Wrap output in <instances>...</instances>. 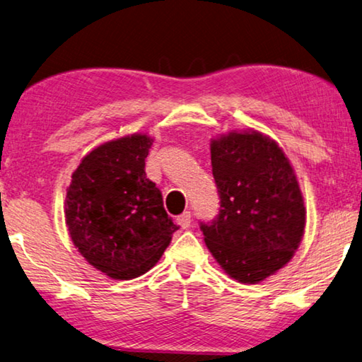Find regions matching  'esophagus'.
I'll list each match as a JSON object with an SVG mask.
<instances>
[{"label": "esophagus", "instance_id": "obj_1", "mask_svg": "<svg viewBox=\"0 0 362 362\" xmlns=\"http://www.w3.org/2000/svg\"><path fill=\"white\" fill-rule=\"evenodd\" d=\"M176 223L180 224V226H181L182 229H186V228L191 226V223H192L191 211H185V213H181V215L176 218Z\"/></svg>", "mask_w": 362, "mask_h": 362}]
</instances>
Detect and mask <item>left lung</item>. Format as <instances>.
Returning <instances> with one entry per match:
<instances>
[{
	"label": "left lung",
	"mask_w": 362,
	"mask_h": 362,
	"mask_svg": "<svg viewBox=\"0 0 362 362\" xmlns=\"http://www.w3.org/2000/svg\"><path fill=\"white\" fill-rule=\"evenodd\" d=\"M220 195L215 220L200 221L205 244L235 281L258 284L290 262L305 230L306 210L286 153L258 132L211 141Z\"/></svg>",
	"instance_id": "left-lung-1"
}]
</instances>
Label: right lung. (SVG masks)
<instances>
[{"mask_svg":"<svg viewBox=\"0 0 362 362\" xmlns=\"http://www.w3.org/2000/svg\"><path fill=\"white\" fill-rule=\"evenodd\" d=\"M152 139L133 134L105 142L81 160L65 197V223L75 247L112 279L149 271L176 226L156 182L146 176Z\"/></svg>","mask_w":362,"mask_h":362,"instance_id":"1","label":"right lung"}]
</instances>
